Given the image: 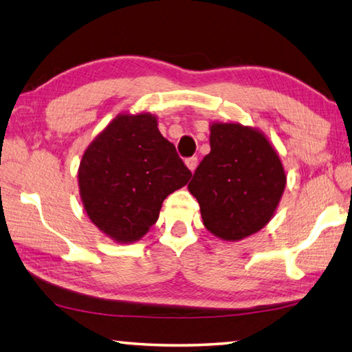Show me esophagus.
<instances>
[{"label": "esophagus", "instance_id": "1", "mask_svg": "<svg viewBox=\"0 0 352 352\" xmlns=\"http://www.w3.org/2000/svg\"><path fill=\"white\" fill-rule=\"evenodd\" d=\"M186 165L188 166V170L190 171H195L196 170V166H198V157H188L187 160H186Z\"/></svg>", "mask_w": 352, "mask_h": 352}]
</instances>
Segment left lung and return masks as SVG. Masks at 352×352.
Listing matches in <instances>:
<instances>
[{
  "instance_id": "left-lung-1",
  "label": "left lung",
  "mask_w": 352,
  "mask_h": 352,
  "mask_svg": "<svg viewBox=\"0 0 352 352\" xmlns=\"http://www.w3.org/2000/svg\"><path fill=\"white\" fill-rule=\"evenodd\" d=\"M285 187V168L266 135L239 123H213L210 153L188 184L206 229L226 241L261 230Z\"/></svg>"
}]
</instances>
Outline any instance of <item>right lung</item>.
Wrapping results in <instances>:
<instances>
[{
  "mask_svg": "<svg viewBox=\"0 0 352 352\" xmlns=\"http://www.w3.org/2000/svg\"><path fill=\"white\" fill-rule=\"evenodd\" d=\"M190 177L156 117L120 114L86 148L78 187L92 223L117 243H134L156 223L166 196Z\"/></svg>",
  "mask_w": 352,
  "mask_h": 352,
  "instance_id": "right-lung-1",
  "label": "right lung"
}]
</instances>
